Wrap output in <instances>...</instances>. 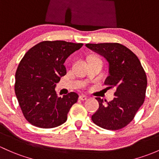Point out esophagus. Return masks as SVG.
I'll list each match as a JSON object with an SVG mask.
<instances>
[{"label":"esophagus","mask_w":159,"mask_h":159,"mask_svg":"<svg viewBox=\"0 0 159 159\" xmlns=\"http://www.w3.org/2000/svg\"><path fill=\"white\" fill-rule=\"evenodd\" d=\"M79 99H80V100L84 101V100H86V99H87V96H85V95H81V96H79Z\"/></svg>","instance_id":"1"}]
</instances>
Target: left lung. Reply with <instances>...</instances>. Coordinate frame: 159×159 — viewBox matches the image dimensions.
I'll list each match as a JSON object with an SVG mask.
<instances>
[{
  "label": "left lung",
  "instance_id": "obj_1",
  "mask_svg": "<svg viewBox=\"0 0 159 159\" xmlns=\"http://www.w3.org/2000/svg\"><path fill=\"white\" fill-rule=\"evenodd\" d=\"M86 47L102 55L109 62V76L105 80L108 89L116 88V96L105 103L97 97L99 106L92 116L98 126L118 130L126 126L143 104L147 87L145 72L137 56L118 43H86Z\"/></svg>",
  "mask_w": 159,
  "mask_h": 159
}]
</instances>
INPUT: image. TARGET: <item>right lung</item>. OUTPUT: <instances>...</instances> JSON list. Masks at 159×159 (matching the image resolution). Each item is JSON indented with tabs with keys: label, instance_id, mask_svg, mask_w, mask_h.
Here are the masks:
<instances>
[{
	"label": "right lung",
	"instance_id": "1",
	"mask_svg": "<svg viewBox=\"0 0 159 159\" xmlns=\"http://www.w3.org/2000/svg\"><path fill=\"white\" fill-rule=\"evenodd\" d=\"M63 40L43 41L26 53L15 73L14 90L25 119L34 126L51 129L64 123L79 96H57L56 83L66 74V58L83 47Z\"/></svg>",
	"mask_w": 159,
	"mask_h": 159
}]
</instances>
